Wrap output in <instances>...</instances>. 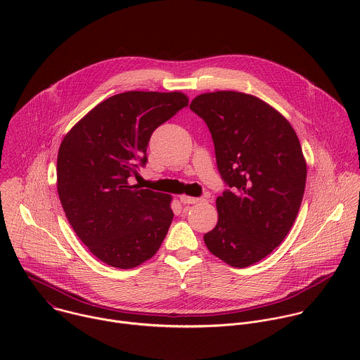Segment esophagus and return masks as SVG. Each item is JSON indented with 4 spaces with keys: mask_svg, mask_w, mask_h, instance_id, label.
I'll return each instance as SVG.
<instances>
[{
    "mask_svg": "<svg viewBox=\"0 0 360 360\" xmlns=\"http://www.w3.org/2000/svg\"><path fill=\"white\" fill-rule=\"evenodd\" d=\"M181 202H182L184 205H192V203H198V202H200V198H193V196L182 195V196H181Z\"/></svg>",
    "mask_w": 360,
    "mask_h": 360,
    "instance_id": "esophagus-1",
    "label": "esophagus"
}]
</instances>
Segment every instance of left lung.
I'll list each match as a JSON object with an SVG mask.
<instances>
[{
    "mask_svg": "<svg viewBox=\"0 0 360 360\" xmlns=\"http://www.w3.org/2000/svg\"><path fill=\"white\" fill-rule=\"evenodd\" d=\"M189 108L210 128L226 185L205 245L231 266L253 265L281 245L299 212L306 162L297 135L266 102L242 92L202 94Z\"/></svg>",
    "mask_w": 360,
    "mask_h": 360,
    "instance_id": "8db88e82",
    "label": "left lung"
}]
</instances>
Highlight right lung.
Segmentation results:
<instances>
[{"mask_svg": "<svg viewBox=\"0 0 360 360\" xmlns=\"http://www.w3.org/2000/svg\"><path fill=\"white\" fill-rule=\"evenodd\" d=\"M188 107L182 92L128 91L102 101L64 138L57 188L82 243L104 264L131 269L152 258L171 226V196L131 182L148 162L152 132Z\"/></svg>", "mask_w": 360, "mask_h": 360, "instance_id": "obj_1", "label": "right lung"}]
</instances>
